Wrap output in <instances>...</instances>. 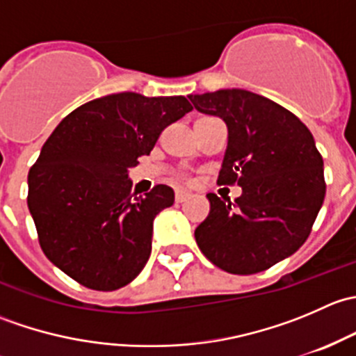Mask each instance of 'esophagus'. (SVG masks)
Returning a JSON list of instances; mask_svg holds the SVG:
<instances>
[{
	"label": "esophagus",
	"mask_w": 356,
	"mask_h": 356,
	"mask_svg": "<svg viewBox=\"0 0 356 356\" xmlns=\"http://www.w3.org/2000/svg\"><path fill=\"white\" fill-rule=\"evenodd\" d=\"M189 193L184 191V189H175V201H179V203H182V201H186L189 198Z\"/></svg>",
	"instance_id": "obj_1"
}]
</instances>
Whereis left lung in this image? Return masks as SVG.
I'll use <instances>...</instances> for the list:
<instances>
[{
  "label": "left lung",
  "instance_id": "left-lung-1",
  "mask_svg": "<svg viewBox=\"0 0 356 356\" xmlns=\"http://www.w3.org/2000/svg\"><path fill=\"white\" fill-rule=\"evenodd\" d=\"M189 99L227 125L217 182L243 189L236 203L208 193L210 213L196 227V243L225 272L267 270L300 250L324 203V160L314 136L284 106L245 89Z\"/></svg>",
  "mask_w": 356,
  "mask_h": 356
}]
</instances>
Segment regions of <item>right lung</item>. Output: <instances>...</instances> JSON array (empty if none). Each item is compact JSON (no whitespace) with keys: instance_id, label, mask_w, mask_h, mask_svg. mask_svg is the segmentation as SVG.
Here are the masks:
<instances>
[{"instance_id":"obj_1","label":"right lung","mask_w":356,"mask_h":356,"mask_svg":"<svg viewBox=\"0 0 356 356\" xmlns=\"http://www.w3.org/2000/svg\"><path fill=\"white\" fill-rule=\"evenodd\" d=\"M191 110L184 96L117 92L75 108L44 143L29 170V211L46 257L79 284L115 291L143 270L174 191L158 184L138 196L129 168Z\"/></svg>"}]
</instances>
